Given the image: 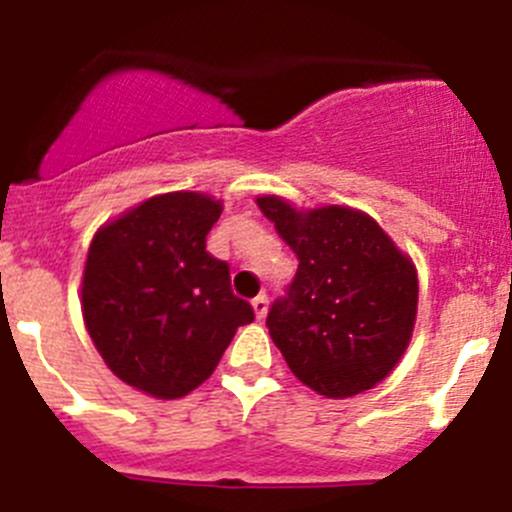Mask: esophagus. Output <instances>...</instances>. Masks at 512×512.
Instances as JSON below:
<instances>
[{
  "label": "esophagus",
  "mask_w": 512,
  "mask_h": 512,
  "mask_svg": "<svg viewBox=\"0 0 512 512\" xmlns=\"http://www.w3.org/2000/svg\"><path fill=\"white\" fill-rule=\"evenodd\" d=\"M251 306H254L256 318L266 316V311H268V296H266V293H258L254 301H251Z\"/></svg>",
  "instance_id": "34e87169"
}]
</instances>
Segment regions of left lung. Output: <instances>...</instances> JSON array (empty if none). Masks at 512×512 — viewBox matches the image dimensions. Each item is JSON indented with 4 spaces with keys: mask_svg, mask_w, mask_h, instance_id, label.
Instances as JSON below:
<instances>
[{
    "mask_svg": "<svg viewBox=\"0 0 512 512\" xmlns=\"http://www.w3.org/2000/svg\"><path fill=\"white\" fill-rule=\"evenodd\" d=\"M258 209L298 258L266 326L293 376L328 398L381 383L411 341L418 276L368 214L348 206L296 211L278 196Z\"/></svg>",
    "mask_w": 512,
    "mask_h": 512,
    "instance_id": "8db88e82",
    "label": "left lung"
}]
</instances>
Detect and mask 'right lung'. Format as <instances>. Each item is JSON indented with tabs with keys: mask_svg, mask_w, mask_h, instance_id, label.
Returning <instances> with one entry per match:
<instances>
[{
	"mask_svg": "<svg viewBox=\"0 0 512 512\" xmlns=\"http://www.w3.org/2000/svg\"><path fill=\"white\" fill-rule=\"evenodd\" d=\"M221 204L196 191L144 201L96 231L82 281L86 331L114 376L181 398L219 366L254 308L231 291L229 263L206 251Z\"/></svg>",
	"mask_w": 512,
	"mask_h": 512,
	"instance_id": "right-lung-1",
	"label": "right lung"
}]
</instances>
